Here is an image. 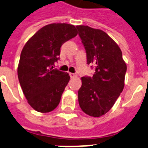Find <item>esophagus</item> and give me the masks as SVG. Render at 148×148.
<instances>
[{
  "label": "esophagus",
  "mask_w": 148,
  "mask_h": 148,
  "mask_svg": "<svg viewBox=\"0 0 148 148\" xmlns=\"http://www.w3.org/2000/svg\"><path fill=\"white\" fill-rule=\"evenodd\" d=\"M69 75L71 78H74V77H77V74H74V73H69Z\"/></svg>",
  "instance_id": "esophagus-1"
}]
</instances>
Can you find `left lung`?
<instances>
[{
	"mask_svg": "<svg viewBox=\"0 0 148 148\" xmlns=\"http://www.w3.org/2000/svg\"><path fill=\"white\" fill-rule=\"evenodd\" d=\"M86 52L87 64H93V76L81 77L78 102L88 116L100 117L110 110L125 86L127 66L121 49L107 33L88 26H77Z\"/></svg>",
	"mask_w": 148,
	"mask_h": 148,
	"instance_id": "8db88e82",
	"label": "left lung"
}]
</instances>
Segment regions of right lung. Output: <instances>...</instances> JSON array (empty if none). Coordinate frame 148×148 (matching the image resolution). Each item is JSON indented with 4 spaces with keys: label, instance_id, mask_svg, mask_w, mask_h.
Listing matches in <instances>:
<instances>
[{
    "label": "right lung",
    "instance_id": "add662e5",
    "mask_svg": "<svg viewBox=\"0 0 148 148\" xmlns=\"http://www.w3.org/2000/svg\"><path fill=\"white\" fill-rule=\"evenodd\" d=\"M77 35L74 25L49 24L24 45L18 64V79L27 102L36 111L49 112L59 104L70 76L54 69L53 65L59 59L62 44Z\"/></svg>",
    "mask_w": 148,
    "mask_h": 148
}]
</instances>
